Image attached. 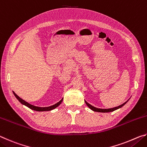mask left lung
I'll list each match as a JSON object with an SVG mask.
<instances>
[{
  "label": "left lung",
  "instance_id": "obj_1",
  "mask_svg": "<svg viewBox=\"0 0 147 147\" xmlns=\"http://www.w3.org/2000/svg\"><path fill=\"white\" fill-rule=\"evenodd\" d=\"M128 101V100L125 102L123 103V104H121V105L117 107H115V108H109V109H101V108H95V107L93 106L91 104H89V103L87 102L85 100V102L87 104V106H88L89 108H90L91 110H93L94 111H96V112H101V113H108V112H111V111H113L116 110V109H117L119 108H121V107H123L124 104H125Z\"/></svg>",
  "mask_w": 147,
  "mask_h": 147
}]
</instances>
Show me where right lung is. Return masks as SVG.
<instances>
[{"mask_svg": "<svg viewBox=\"0 0 147 147\" xmlns=\"http://www.w3.org/2000/svg\"><path fill=\"white\" fill-rule=\"evenodd\" d=\"M13 94H14L15 96H16V97L17 98V100H18L22 104H23V105L27 106V107H28V108H29L30 109H33V110H35V111H51V110H52V109H55L56 108H57V107H58V106L59 105V104H60L61 103V102L63 101V98H62L60 101H59L58 102H57L56 104H54V105L49 106V107H38V106H34V105H32V104H29L28 102H26L25 100H23V99L20 98L19 96L18 95H17V94H16V93H15V92L13 91Z\"/></svg>", "mask_w": 147, "mask_h": 147, "instance_id": "right-lung-1", "label": "right lung"}]
</instances>
